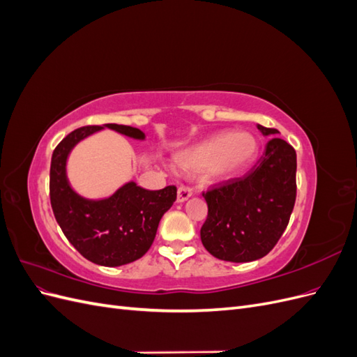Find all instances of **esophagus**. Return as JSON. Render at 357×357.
<instances>
[{"mask_svg": "<svg viewBox=\"0 0 357 357\" xmlns=\"http://www.w3.org/2000/svg\"><path fill=\"white\" fill-rule=\"evenodd\" d=\"M193 195V190L189 186L185 185H180L178 190H177V201L178 202H185L186 199H189Z\"/></svg>", "mask_w": 357, "mask_h": 357, "instance_id": "obj_1", "label": "esophagus"}]
</instances>
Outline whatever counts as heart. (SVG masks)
<instances>
[{
    "label": "heart",
    "mask_w": 357,
    "mask_h": 357,
    "mask_svg": "<svg viewBox=\"0 0 357 357\" xmlns=\"http://www.w3.org/2000/svg\"><path fill=\"white\" fill-rule=\"evenodd\" d=\"M257 152L259 142L253 134L223 131L183 153L178 164L188 169L215 168L223 174H234L250 165Z\"/></svg>",
    "instance_id": "b5f03b06"
}]
</instances>
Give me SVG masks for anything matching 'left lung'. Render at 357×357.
Wrapping results in <instances>:
<instances>
[{
    "mask_svg": "<svg viewBox=\"0 0 357 357\" xmlns=\"http://www.w3.org/2000/svg\"><path fill=\"white\" fill-rule=\"evenodd\" d=\"M264 135L275 128L257 125ZM208 214L201 228L204 247L218 259L250 262L273 250L287 228L296 201V152L271 138L264 155L243 177L215 183L202 192Z\"/></svg>",
    "mask_w": 357,
    "mask_h": 357,
    "instance_id": "1",
    "label": "left lung"
}]
</instances>
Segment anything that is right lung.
<instances>
[{
    "label": "right lung",
    "mask_w": 357,
    "mask_h": 357,
    "mask_svg": "<svg viewBox=\"0 0 357 357\" xmlns=\"http://www.w3.org/2000/svg\"><path fill=\"white\" fill-rule=\"evenodd\" d=\"M107 128L132 138H144L132 126L109 123ZM100 129L96 125L75 129L53 150L50 204L63 235L83 257L96 265L121 266L137 261L149 250L160 218L177 198V188L146 190L131 181L107 199L79 197L66 176L67 156L75 143Z\"/></svg>",
    "instance_id": "add662e5"
}]
</instances>
